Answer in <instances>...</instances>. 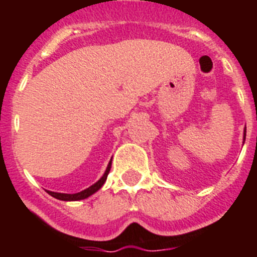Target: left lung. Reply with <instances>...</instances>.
I'll list each match as a JSON object with an SVG mask.
<instances>
[{"instance_id": "obj_1", "label": "left lung", "mask_w": 257, "mask_h": 257, "mask_svg": "<svg viewBox=\"0 0 257 257\" xmlns=\"http://www.w3.org/2000/svg\"><path fill=\"white\" fill-rule=\"evenodd\" d=\"M244 138H246V131H244Z\"/></svg>"}]
</instances>
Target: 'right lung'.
I'll list each match as a JSON object with an SVG mask.
<instances>
[{"label":"right lung","instance_id":"right-lung-1","mask_svg":"<svg viewBox=\"0 0 257 257\" xmlns=\"http://www.w3.org/2000/svg\"><path fill=\"white\" fill-rule=\"evenodd\" d=\"M110 166H112V161L109 162L108 167H106V171L104 172V175H103V178L97 181V183H95L94 185H91L90 188L82 190V192L76 193V194H65V193H55V192H49V190H46V192L49 193L50 196H52L54 198H56V199H60V201H79V199L87 198V197H90L91 194H94L95 192H97V190L103 187V184L105 183L106 178H108L109 171H110Z\"/></svg>","mask_w":257,"mask_h":257}]
</instances>
